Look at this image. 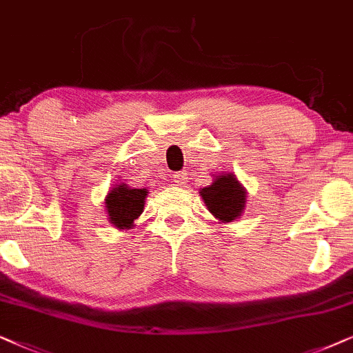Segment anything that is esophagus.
Here are the masks:
<instances>
[{
  "label": "esophagus",
  "instance_id": "34e87169",
  "mask_svg": "<svg viewBox=\"0 0 353 353\" xmlns=\"http://www.w3.org/2000/svg\"><path fill=\"white\" fill-rule=\"evenodd\" d=\"M187 176H189V172H187V171H181V172L174 174L172 177H174V182H176L177 185H182V184H185Z\"/></svg>",
  "mask_w": 353,
  "mask_h": 353
}]
</instances>
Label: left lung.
Masks as SVG:
<instances>
[{"instance_id": "obj_1", "label": "left lung", "mask_w": 353, "mask_h": 353, "mask_svg": "<svg viewBox=\"0 0 353 353\" xmlns=\"http://www.w3.org/2000/svg\"><path fill=\"white\" fill-rule=\"evenodd\" d=\"M206 208L221 223H232L245 210L247 192L234 174H219L211 185L200 190Z\"/></svg>"}]
</instances>
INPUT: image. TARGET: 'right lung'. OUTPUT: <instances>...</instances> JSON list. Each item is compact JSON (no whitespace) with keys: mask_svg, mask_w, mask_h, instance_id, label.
Returning a JSON list of instances; mask_svg holds the SVG:
<instances>
[{"mask_svg":"<svg viewBox=\"0 0 353 353\" xmlns=\"http://www.w3.org/2000/svg\"><path fill=\"white\" fill-rule=\"evenodd\" d=\"M147 194V189H134L122 182L112 187L105 200L110 223L122 231L132 228L134 221L142 214Z\"/></svg>","mask_w":353,"mask_h":353,"instance_id":"1","label":"right lung"}]
</instances>
